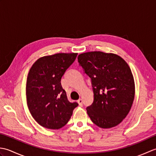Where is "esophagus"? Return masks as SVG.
<instances>
[{
    "mask_svg": "<svg viewBox=\"0 0 156 156\" xmlns=\"http://www.w3.org/2000/svg\"><path fill=\"white\" fill-rule=\"evenodd\" d=\"M78 102L79 105L82 106V103H83V101H82V98H80V99H78Z\"/></svg>",
    "mask_w": 156,
    "mask_h": 156,
    "instance_id": "34e87169",
    "label": "esophagus"
}]
</instances>
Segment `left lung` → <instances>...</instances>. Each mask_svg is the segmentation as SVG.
<instances>
[{
  "label": "left lung",
  "instance_id": "1",
  "mask_svg": "<svg viewBox=\"0 0 156 156\" xmlns=\"http://www.w3.org/2000/svg\"><path fill=\"white\" fill-rule=\"evenodd\" d=\"M78 62L91 78L94 102L87 108L91 121L109 129L123 121L135 97V82L127 63L120 56L90 51L78 56Z\"/></svg>",
  "mask_w": 156,
  "mask_h": 156
}]
</instances>
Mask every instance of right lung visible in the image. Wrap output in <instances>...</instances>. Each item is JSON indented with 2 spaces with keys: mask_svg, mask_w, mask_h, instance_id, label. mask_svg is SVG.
<instances>
[{
  "mask_svg": "<svg viewBox=\"0 0 156 156\" xmlns=\"http://www.w3.org/2000/svg\"><path fill=\"white\" fill-rule=\"evenodd\" d=\"M77 53H59L39 58L29 69L26 96L32 117L42 127L59 129L71 118L78 105L70 102L62 88L61 78Z\"/></svg>",
  "mask_w": 156,
  "mask_h": 156,
  "instance_id": "right-lung-1",
  "label": "right lung"
}]
</instances>
